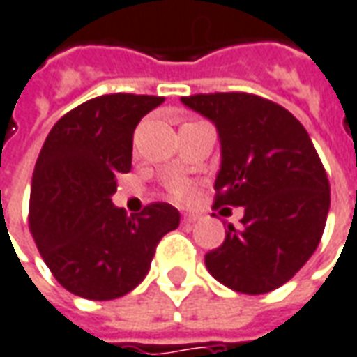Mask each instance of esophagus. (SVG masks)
I'll use <instances>...</instances> for the list:
<instances>
[{
    "label": "esophagus",
    "mask_w": 357,
    "mask_h": 357,
    "mask_svg": "<svg viewBox=\"0 0 357 357\" xmlns=\"http://www.w3.org/2000/svg\"><path fill=\"white\" fill-rule=\"evenodd\" d=\"M183 224H187V226H191V224H195L197 220H199V214H183Z\"/></svg>",
    "instance_id": "obj_1"
}]
</instances>
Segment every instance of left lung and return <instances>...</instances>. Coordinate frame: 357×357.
<instances>
[{"instance_id": "1", "label": "left lung", "mask_w": 357, "mask_h": 357, "mask_svg": "<svg viewBox=\"0 0 357 357\" xmlns=\"http://www.w3.org/2000/svg\"><path fill=\"white\" fill-rule=\"evenodd\" d=\"M181 102L220 135L214 208L243 206L241 224H228L204 265L241 294L280 288L317 249L331 206L328 178L305 127L280 104L249 92L193 94Z\"/></svg>"}]
</instances>
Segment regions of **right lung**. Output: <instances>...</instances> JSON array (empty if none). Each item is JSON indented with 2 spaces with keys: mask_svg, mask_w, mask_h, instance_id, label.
<instances>
[{
  "mask_svg": "<svg viewBox=\"0 0 357 357\" xmlns=\"http://www.w3.org/2000/svg\"><path fill=\"white\" fill-rule=\"evenodd\" d=\"M162 96L116 92L57 119L42 144L29 228L57 282L94 301L126 296L151 268L156 245L179 226L168 203L127 216L112 204L116 178L131 170L133 131Z\"/></svg>",
  "mask_w": 357,
  "mask_h": 357,
  "instance_id": "add662e5",
  "label": "right lung"
}]
</instances>
